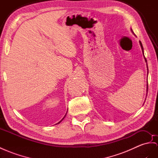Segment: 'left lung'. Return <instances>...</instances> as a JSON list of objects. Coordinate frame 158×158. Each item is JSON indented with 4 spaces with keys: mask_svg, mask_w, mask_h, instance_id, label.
<instances>
[{
    "mask_svg": "<svg viewBox=\"0 0 158 158\" xmlns=\"http://www.w3.org/2000/svg\"><path fill=\"white\" fill-rule=\"evenodd\" d=\"M131 32H132V33H133V32L132 29H131ZM133 34H134V33H133ZM139 44H140V46H141V50H142V52H143V56H144V53H143V46H142V44H141V41H139ZM144 59H145V61L147 63V60H146V59H145V56H144ZM146 64H147V63H146ZM147 68H148V64H147ZM148 85L147 84V91H148Z\"/></svg>",
    "mask_w": 158,
    "mask_h": 158,
    "instance_id": "obj_1",
    "label": "left lung"
}]
</instances>
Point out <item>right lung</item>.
<instances>
[{"instance_id":"add662e5","label":"right lung","mask_w":158,"mask_h":158,"mask_svg":"<svg viewBox=\"0 0 158 158\" xmlns=\"http://www.w3.org/2000/svg\"><path fill=\"white\" fill-rule=\"evenodd\" d=\"M66 115H67V114H65V115H64V118H63V119H61V120H60V121H59V123H56V124H59V123H60V122H61V121H63V119H64V118H65V116H66Z\"/></svg>"}]
</instances>
